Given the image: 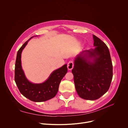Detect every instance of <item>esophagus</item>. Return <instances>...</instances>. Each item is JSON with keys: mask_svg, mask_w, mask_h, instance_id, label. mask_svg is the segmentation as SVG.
<instances>
[{"mask_svg": "<svg viewBox=\"0 0 128 128\" xmlns=\"http://www.w3.org/2000/svg\"><path fill=\"white\" fill-rule=\"evenodd\" d=\"M74 62L72 60L70 61L68 63V70H71L73 68H74Z\"/></svg>", "mask_w": 128, "mask_h": 128, "instance_id": "obj_1", "label": "esophagus"}]
</instances>
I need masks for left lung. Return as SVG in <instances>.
I'll use <instances>...</instances> for the list:
<instances>
[{
	"mask_svg": "<svg viewBox=\"0 0 128 128\" xmlns=\"http://www.w3.org/2000/svg\"><path fill=\"white\" fill-rule=\"evenodd\" d=\"M94 48L82 52L74 60L72 72L76 91L82 98L96 100L108 90L112 65L106 45L93 35Z\"/></svg>",
	"mask_w": 128,
	"mask_h": 128,
	"instance_id": "left-lung-1",
	"label": "left lung"
}]
</instances>
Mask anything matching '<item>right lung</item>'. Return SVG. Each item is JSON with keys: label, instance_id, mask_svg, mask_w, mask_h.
<instances>
[{"label": "right lung", "instance_id": "right-lung-1", "mask_svg": "<svg viewBox=\"0 0 128 128\" xmlns=\"http://www.w3.org/2000/svg\"><path fill=\"white\" fill-rule=\"evenodd\" d=\"M30 38L18 52L16 64L14 80L20 93L26 98L35 102H42L50 100L56 96L60 84L68 72L67 64L54 70L44 82L34 84L30 82L25 76L22 68V52L27 45Z\"/></svg>", "mask_w": 128, "mask_h": 128}]
</instances>
